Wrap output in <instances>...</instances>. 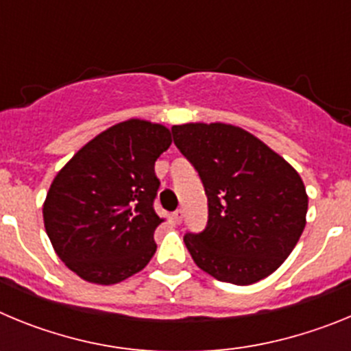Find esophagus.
I'll return each instance as SVG.
<instances>
[{
  "mask_svg": "<svg viewBox=\"0 0 351 351\" xmlns=\"http://www.w3.org/2000/svg\"><path fill=\"white\" fill-rule=\"evenodd\" d=\"M173 219L178 223H182V219H184V210L182 209H178L176 213H173Z\"/></svg>",
  "mask_w": 351,
  "mask_h": 351,
  "instance_id": "34e87169",
  "label": "esophagus"
}]
</instances>
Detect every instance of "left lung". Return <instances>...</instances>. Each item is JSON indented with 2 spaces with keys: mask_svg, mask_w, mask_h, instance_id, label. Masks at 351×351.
<instances>
[{
  "mask_svg": "<svg viewBox=\"0 0 351 351\" xmlns=\"http://www.w3.org/2000/svg\"><path fill=\"white\" fill-rule=\"evenodd\" d=\"M172 137L207 195L206 228L184 235L193 262L241 287L267 278L306 226L308 195L297 170L239 126L188 123L172 126Z\"/></svg>",
  "mask_w": 351,
  "mask_h": 351,
  "instance_id": "left-lung-1",
  "label": "left lung"
}]
</instances>
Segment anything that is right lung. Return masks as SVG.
<instances>
[{"instance_id":"obj_1","label":"right lung","mask_w":351,"mask_h":351,"mask_svg":"<svg viewBox=\"0 0 351 351\" xmlns=\"http://www.w3.org/2000/svg\"><path fill=\"white\" fill-rule=\"evenodd\" d=\"M169 128L130 119L96 135L58 172L43 204L54 251L70 271L96 285L137 274L156 251L163 219L154 161L170 147Z\"/></svg>"}]
</instances>
